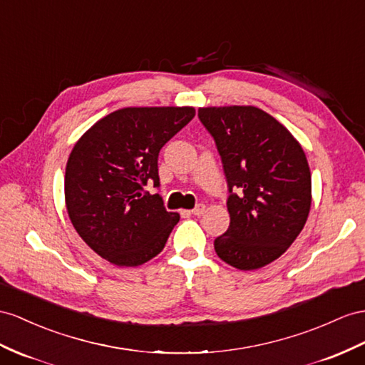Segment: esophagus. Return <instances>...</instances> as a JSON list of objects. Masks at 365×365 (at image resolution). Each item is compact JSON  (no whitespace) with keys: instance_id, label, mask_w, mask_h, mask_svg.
Segmentation results:
<instances>
[{"instance_id":"obj_1","label":"esophagus","mask_w":365,"mask_h":365,"mask_svg":"<svg viewBox=\"0 0 365 365\" xmlns=\"http://www.w3.org/2000/svg\"><path fill=\"white\" fill-rule=\"evenodd\" d=\"M205 208H207L205 205H197V207H195L191 212L194 214V216H202V214L205 212Z\"/></svg>"}]
</instances>
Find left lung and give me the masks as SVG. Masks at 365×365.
I'll return each mask as SVG.
<instances>
[{
	"mask_svg": "<svg viewBox=\"0 0 365 365\" xmlns=\"http://www.w3.org/2000/svg\"><path fill=\"white\" fill-rule=\"evenodd\" d=\"M216 140L228 180L230 228L214 240L217 256L244 269L282 256L312 207V173L301 143L256 106L199 108Z\"/></svg>",
	"mask_w": 365,
	"mask_h": 365,
	"instance_id": "left-lung-1",
	"label": "left lung"
}]
</instances>
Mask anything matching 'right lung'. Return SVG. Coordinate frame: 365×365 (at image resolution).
I'll list each match as a JSON object with an SVG mask.
<instances>
[{"mask_svg":"<svg viewBox=\"0 0 365 365\" xmlns=\"http://www.w3.org/2000/svg\"><path fill=\"white\" fill-rule=\"evenodd\" d=\"M192 106L123 108L93 123L73 145L64 200L73 228L91 250L117 267H138L163 250L180 220L158 194V153L190 123Z\"/></svg>","mask_w":365,"mask_h":365,"instance_id":"right-lung-1","label":"right lung"}]
</instances>
